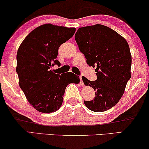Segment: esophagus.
Masks as SVG:
<instances>
[{"mask_svg":"<svg viewBox=\"0 0 149 149\" xmlns=\"http://www.w3.org/2000/svg\"><path fill=\"white\" fill-rule=\"evenodd\" d=\"M80 84L81 85V86H84V81H83V79H82V78H81V77L80 76Z\"/></svg>","mask_w":149,"mask_h":149,"instance_id":"obj_1","label":"esophagus"}]
</instances>
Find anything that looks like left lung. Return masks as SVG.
Returning a JSON list of instances; mask_svg holds the SVG:
<instances>
[{"mask_svg": "<svg viewBox=\"0 0 149 149\" xmlns=\"http://www.w3.org/2000/svg\"><path fill=\"white\" fill-rule=\"evenodd\" d=\"M75 39L87 64L96 67L97 75L95 81L82 77L84 84L96 91L95 98L84 100L85 105L95 112L110 109L121 99L131 77L128 44L116 31L100 24L79 28Z\"/></svg>", "mask_w": 149, "mask_h": 149, "instance_id": "left-lung-1", "label": "left lung"}]
</instances>
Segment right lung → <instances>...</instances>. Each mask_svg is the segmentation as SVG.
<instances>
[{
  "mask_svg": "<svg viewBox=\"0 0 149 149\" xmlns=\"http://www.w3.org/2000/svg\"><path fill=\"white\" fill-rule=\"evenodd\" d=\"M75 28L51 24L38 27L27 36L17 53L16 72L19 85L36 110L50 113L61 106L66 87L79 82L72 72L58 74L52 67L60 63L56 59L58 48L72 38Z\"/></svg>",
  "mask_w": 149,
  "mask_h": 149,
  "instance_id": "1",
  "label": "right lung"
}]
</instances>
